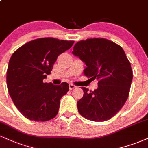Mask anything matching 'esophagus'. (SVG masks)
I'll return each instance as SVG.
<instances>
[{
  "label": "esophagus",
  "instance_id": "34e87169",
  "mask_svg": "<svg viewBox=\"0 0 148 148\" xmlns=\"http://www.w3.org/2000/svg\"><path fill=\"white\" fill-rule=\"evenodd\" d=\"M75 88H76V86L74 85H73V84H69V90H73V89Z\"/></svg>",
  "mask_w": 148,
  "mask_h": 148
}]
</instances>
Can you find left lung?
<instances>
[{
    "mask_svg": "<svg viewBox=\"0 0 148 148\" xmlns=\"http://www.w3.org/2000/svg\"><path fill=\"white\" fill-rule=\"evenodd\" d=\"M72 54L86 65L85 75L98 81V88L93 92L82 88L84 94L77 103L78 111L92 121L109 120L125 104L132 81L125 51L108 39L90 38L76 43Z\"/></svg>",
    "mask_w": 148,
    "mask_h": 148,
    "instance_id": "8db88e82",
    "label": "left lung"
}]
</instances>
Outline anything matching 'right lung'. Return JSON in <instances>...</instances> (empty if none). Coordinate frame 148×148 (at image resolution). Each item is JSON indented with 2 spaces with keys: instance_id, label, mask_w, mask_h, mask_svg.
Here are the masks:
<instances>
[{
  "instance_id": "1",
  "label": "right lung",
  "mask_w": 148,
  "mask_h": 148,
  "mask_svg": "<svg viewBox=\"0 0 148 148\" xmlns=\"http://www.w3.org/2000/svg\"><path fill=\"white\" fill-rule=\"evenodd\" d=\"M73 40L42 38L19 47L12 54L7 71L9 94L27 119L46 121L58 112L60 100L69 91V84L44 83L60 54L72 47Z\"/></svg>"
}]
</instances>
